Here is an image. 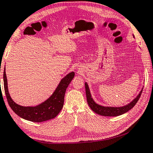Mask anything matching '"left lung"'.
I'll use <instances>...</instances> for the list:
<instances>
[{
  "mask_svg": "<svg viewBox=\"0 0 153 153\" xmlns=\"http://www.w3.org/2000/svg\"><path fill=\"white\" fill-rule=\"evenodd\" d=\"M85 91H86L87 103L89 104L90 108L95 113L103 116H120V115L126 113L127 111L130 110V109L136 105V103L138 102V100L140 97L141 93L143 92V89H142L140 93L137 95V97L134 99L130 103L127 104V105L122 107H105L96 103L94 100H93V98L91 97V95L89 87L87 85V82H85Z\"/></svg>",
  "mask_w": 153,
  "mask_h": 153,
  "instance_id": "left-lung-1",
  "label": "left lung"
}]
</instances>
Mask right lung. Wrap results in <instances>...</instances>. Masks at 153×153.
<instances>
[{
  "label": "right lung",
  "instance_id": "obj_1",
  "mask_svg": "<svg viewBox=\"0 0 153 153\" xmlns=\"http://www.w3.org/2000/svg\"><path fill=\"white\" fill-rule=\"evenodd\" d=\"M74 76V72H71L61 80L52 95L39 105L31 107L21 106L16 103L10 97L8 90L7 79L5 68L3 73V82L5 95L10 108L19 116L28 121L42 122L54 118L62 109L64 95L70 82Z\"/></svg>",
  "mask_w": 153,
  "mask_h": 153
}]
</instances>
